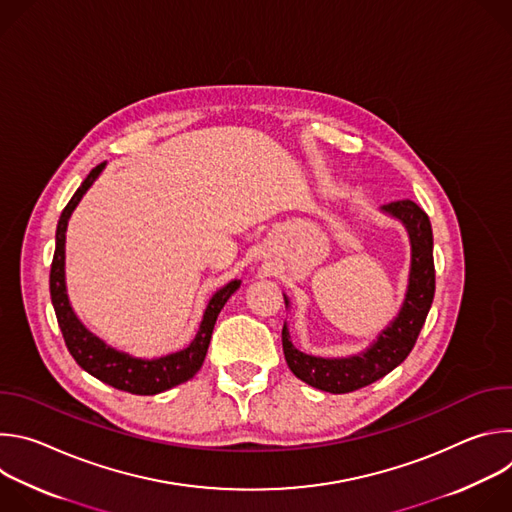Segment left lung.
I'll use <instances>...</instances> for the list:
<instances>
[{
	"label": "left lung",
	"mask_w": 512,
	"mask_h": 512,
	"mask_svg": "<svg viewBox=\"0 0 512 512\" xmlns=\"http://www.w3.org/2000/svg\"><path fill=\"white\" fill-rule=\"evenodd\" d=\"M381 212L395 218L405 227L411 245L409 279L397 316L377 334V338L367 348L338 358H324L298 350L289 338L287 322H283L281 342L289 371L310 387L326 393L342 395L362 389L399 367L415 346V340L433 302L435 269L429 216L413 200H397L385 204L381 206ZM283 300L285 308H289V298L285 294Z\"/></svg>",
	"instance_id": "left-lung-1"
}]
</instances>
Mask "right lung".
Listing matches in <instances>:
<instances>
[{
  "instance_id": "1",
  "label": "right lung",
  "mask_w": 512,
  "mask_h": 512,
  "mask_svg": "<svg viewBox=\"0 0 512 512\" xmlns=\"http://www.w3.org/2000/svg\"><path fill=\"white\" fill-rule=\"evenodd\" d=\"M103 170H105V164L91 170V174L85 178V182L79 186V190L70 198V202L66 204V208L58 218L56 249H54L52 267H50V298H52V306H54L56 320L62 330L66 348L83 371H87L95 379L119 391H127L133 395H158L180 383H186L200 371L216 318L225 308L227 300L241 287V281L233 279L221 289L214 291L212 298L206 304V310L202 314V322L198 326L194 340L178 352H170L166 356H156V358H141V356H133L129 352L117 350L115 346L107 344L103 338L93 334L81 322V318L77 316L75 308H72L68 300L66 273H64V243H66V229H68L72 212H75V208L79 206L87 190L97 182Z\"/></svg>"
}]
</instances>
